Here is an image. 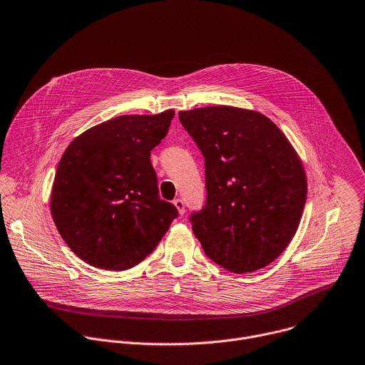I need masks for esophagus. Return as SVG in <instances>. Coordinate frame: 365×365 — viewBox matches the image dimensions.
Here are the masks:
<instances>
[{
    "label": "esophagus",
    "mask_w": 365,
    "mask_h": 365,
    "mask_svg": "<svg viewBox=\"0 0 365 365\" xmlns=\"http://www.w3.org/2000/svg\"><path fill=\"white\" fill-rule=\"evenodd\" d=\"M173 205L176 206V209H178V212H179L180 215L185 213V203H183L182 199H175V200H173Z\"/></svg>",
    "instance_id": "obj_1"
}]
</instances>
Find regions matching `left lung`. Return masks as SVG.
<instances>
[{
  "mask_svg": "<svg viewBox=\"0 0 365 365\" xmlns=\"http://www.w3.org/2000/svg\"><path fill=\"white\" fill-rule=\"evenodd\" d=\"M205 158V206L189 216L205 255L235 272L275 261L292 240L307 200L304 166L258 111L210 106L179 111Z\"/></svg>",
  "mask_w": 365,
  "mask_h": 365,
  "instance_id": "left-lung-1",
  "label": "left lung"
}]
</instances>
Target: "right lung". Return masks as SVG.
Segmentation results:
<instances>
[{"label": "right lung", "instance_id": "1", "mask_svg": "<svg viewBox=\"0 0 365 365\" xmlns=\"http://www.w3.org/2000/svg\"><path fill=\"white\" fill-rule=\"evenodd\" d=\"M175 111L118 115L66 149L53 183L51 215L68 248L91 267L125 271L150 255L178 209L159 196L150 152Z\"/></svg>", "mask_w": 365, "mask_h": 365}]
</instances>
